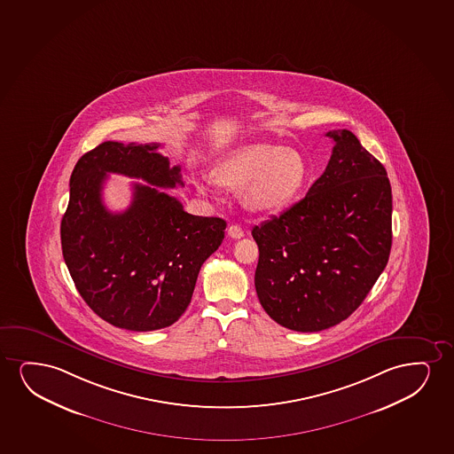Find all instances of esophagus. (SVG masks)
I'll list each match as a JSON object with an SVG mask.
<instances>
[{"instance_id": "34e87169", "label": "esophagus", "mask_w": 454, "mask_h": 454, "mask_svg": "<svg viewBox=\"0 0 454 454\" xmlns=\"http://www.w3.org/2000/svg\"><path fill=\"white\" fill-rule=\"evenodd\" d=\"M228 236L231 239H242L245 236V231L239 224H231L230 228H228Z\"/></svg>"}]
</instances>
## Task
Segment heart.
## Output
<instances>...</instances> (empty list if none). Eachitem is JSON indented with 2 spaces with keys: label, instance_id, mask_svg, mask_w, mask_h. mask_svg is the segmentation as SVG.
<instances>
[{
  "label": "heart",
  "instance_id": "1",
  "mask_svg": "<svg viewBox=\"0 0 454 454\" xmlns=\"http://www.w3.org/2000/svg\"><path fill=\"white\" fill-rule=\"evenodd\" d=\"M307 166L299 153L285 147H247L232 153L218 165L217 177L203 174L194 180L197 189L209 192L220 182L244 188L243 201L249 209L272 212L294 200L307 182Z\"/></svg>",
  "mask_w": 454,
  "mask_h": 454
}]
</instances>
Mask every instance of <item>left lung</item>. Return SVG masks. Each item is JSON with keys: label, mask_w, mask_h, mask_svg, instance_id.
Listing matches in <instances>:
<instances>
[{"label": "left lung", "mask_w": 454, "mask_h": 454, "mask_svg": "<svg viewBox=\"0 0 454 454\" xmlns=\"http://www.w3.org/2000/svg\"><path fill=\"white\" fill-rule=\"evenodd\" d=\"M334 140L307 195L254 226L255 291L268 316L301 333L326 330L365 301L388 263L393 197L387 171L351 130Z\"/></svg>", "instance_id": "1"}]
</instances>
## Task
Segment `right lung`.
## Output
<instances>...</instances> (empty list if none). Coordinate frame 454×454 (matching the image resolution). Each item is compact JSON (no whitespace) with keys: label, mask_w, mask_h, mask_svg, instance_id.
<instances>
[{"label":"right lung","mask_w":454,"mask_h":454,"mask_svg":"<svg viewBox=\"0 0 454 454\" xmlns=\"http://www.w3.org/2000/svg\"><path fill=\"white\" fill-rule=\"evenodd\" d=\"M160 145L105 142L78 160L61 220V249L82 301L103 320L130 331L171 326L186 311L205 260L224 239L223 218L183 211L159 188L183 184L180 166ZM107 173L142 177L131 207L111 213L100 191ZM145 183V184H146Z\"/></svg>","instance_id":"right-lung-1"}]
</instances>
